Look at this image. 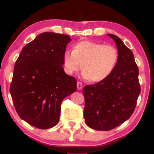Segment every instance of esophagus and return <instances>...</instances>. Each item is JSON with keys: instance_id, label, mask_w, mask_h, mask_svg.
Wrapping results in <instances>:
<instances>
[{"instance_id": "34e87169", "label": "esophagus", "mask_w": 154, "mask_h": 154, "mask_svg": "<svg viewBox=\"0 0 154 154\" xmlns=\"http://www.w3.org/2000/svg\"><path fill=\"white\" fill-rule=\"evenodd\" d=\"M77 89L78 90H81L82 89V87H83V85L80 82H77Z\"/></svg>"}]
</instances>
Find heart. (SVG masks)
Returning <instances> with one entry per match:
<instances>
[{"mask_svg": "<svg viewBox=\"0 0 154 154\" xmlns=\"http://www.w3.org/2000/svg\"><path fill=\"white\" fill-rule=\"evenodd\" d=\"M65 72L72 75L82 69L83 76L91 82H99L109 77L119 60L118 49L112 45L83 41L75 44L72 51L63 53Z\"/></svg>", "mask_w": 154, "mask_h": 154, "instance_id": "heart-1", "label": "heart"}]
</instances>
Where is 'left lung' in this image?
Returning a JSON list of instances; mask_svg holds the SVG:
<instances>
[{"mask_svg":"<svg viewBox=\"0 0 154 154\" xmlns=\"http://www.w3.org/2000/svg\"><path fill=\"white\" fill-rule=\"evenodd\" d=\"M119 60L116 68L103 81L83 88L84 117L89 128L108 131L130 118L134 111L141 87L139 69L132 51L114 34Z\"/></svg>","mask_w":154,"mask_h":154,"instance_id":"obj_1","label":"left lung"}]
</instances>
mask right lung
Listing matches in <instances>:
<instances>
[{
  "mask_svg": "<svg viewBox=\"0 0 154 154\" xmlns=\"http://www.w3.org/2000/svg\"><path fill=\"white\" fill-rule=\"evenodd\" d=\"M70 41L66 34L42 33L24 46L15 62L10 87L14 106L20 118L36 128L56 125L63 100L77 90L76 79L63 67Z\"/></svg>",
  "mask_w": 154,
  "mask_h": 154,
  "instance_id": "add662e5",
  "label": "right lung"
}]
</instances>
